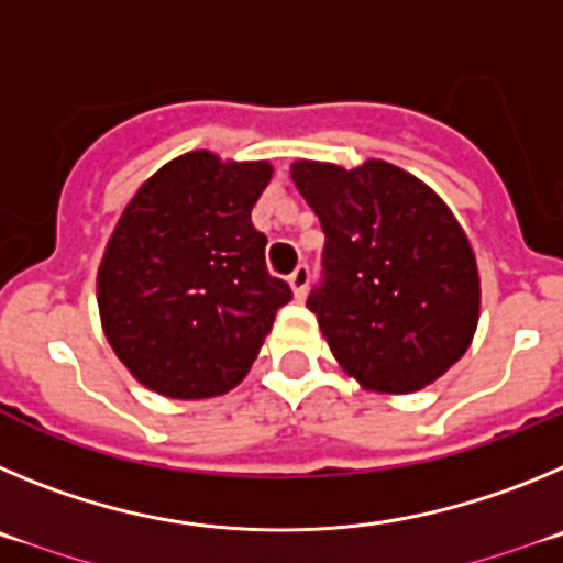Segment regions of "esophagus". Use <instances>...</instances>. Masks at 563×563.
<instances>
[{
	"label": "esophagus",
	"instance_id": "obj_1",
	"mask_svg": "<svg viewBox=\"0 0 563 563\" xmlns=\"http://www.w3.org/2000/svg\"><path fill=\"white\" fill-rule=\"evenodd\" d=\"M308 280H311V272H308L306 263H300V266H297V269L288 275V286H291V291H294V297H297V300H302V297H306Z\"/></svg>",
	"mask_w": 563,
	"mask_h": 563
}]
</instances>
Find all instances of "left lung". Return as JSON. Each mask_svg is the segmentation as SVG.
<instances>
[{
	"instance_id": "left-lung-1",
	"label": "left lung",
	"mask_w": 563,
	"mask_h": 563,
	"mask_svg": "<svg viewBox=\"0 0 563 563\" xmlns=\"http://www.w3.org/2000/svg\"><path fill=\"white\" fill-rule=\"evenodd\" d=\"M291 179L325 232L308 308L362 387L415 393L465 351L479 319V272L454 212L389 162L353 170L300 159Z\"/></svg>"
}]
</instances>
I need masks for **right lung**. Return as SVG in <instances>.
<instances>
[{
	"instance_id": "1",
	"label": "right lung",
	"mask_w": 563,
	"mask_h": 563,
	"mask_svg": "<svg viewBox=\"0 0 563 563\" xmlns=\"http://www.w3.org/2000/svg\"><path fill=\"white\" fill-rule=\"evenodd\" d=\"M269 162L190 151L120 216L98 269L103 331L131 376L179 401L224 395L250 373L291 288L266 272L252 207Z\"/></svg>"
}]
</instances>
